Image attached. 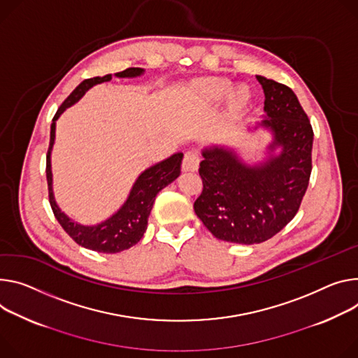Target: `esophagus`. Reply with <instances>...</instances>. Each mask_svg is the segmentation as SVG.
<instances>
[{
	"instance_id": "34e87169",
	"label": "esophagus",
	"mask_w": 358,
	"mask_h": 358,
	"mask_svg": "<svg viewBox=\"0 0 358 358\" xmlns=\"http://www.w3.org/2000/svg\"><path fill=\"white\" fill-rule=\"evenodd\" d=\"M200 164V155L197 150H189L185 152L182 159V171H197Z\"/></svg>"
}]
</instances>
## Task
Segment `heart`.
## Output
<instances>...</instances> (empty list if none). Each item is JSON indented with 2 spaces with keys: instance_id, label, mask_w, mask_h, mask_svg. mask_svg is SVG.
Segmentation results:
<instances>
[{
  "instance_id": "obj_1",
  "label": "heart",
  "mask_w": 358,
  "mask_h": 358,
  "mask_svg": "<svg viewBox=\"0 0 358 358\" xmlns=\"http://www.w3.org/2000/svg\"><path fill=\"white\" fill-rule=\"evenodd\" d=\"M230 90V81L218 77L204 78L196 83L194 85V92H196L197 99L204 104H214L220 101L225 92ZM250 100V90L245 85H238L233 88L229 95H227V106L230 110H240L243 108Z\"/></svg>"
}]
</instances>
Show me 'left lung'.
I'll list each match as a JSON object with an SVG mask.
<instances>
[{"label": "left lung", "instance_id": "obj_1", "mask_svg": "<svg viewBox=\"0 0 358 358\" xmlns=\"http://www.w3.org/2000/svg\"><path fill=\"white\" fill-rule=\"evenodd\" d=\"M264 90L267 118L262 127L274 136L270 151L281 147L259 166H247L229 148L203 151V191L194 211L218 240L259 244L270 240L294 218L311 174L313 127L297 95L284 84L257 76Z\"/></svg>", "mask_w": 358, "mask_h": 358}]
</instances>
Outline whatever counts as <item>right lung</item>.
I'll list each match as a JSON object with an SVG mask.
<instances>
[{
	"mask_svg": "<svg viewBox=\"0 0 358 358\" xmlns=\"http://www.w3.org/2000/svg\"><path fill=\"white\" fill-rule=\"evenodd\" d=\"M144 73L143 69H127L121 73H115V77L120 78H133L138 77ZM113 77L107 74L104 77H94L84 80L61 104L57 110L52 124H51V133H50V147L47 152V182H48V199L52 208V213L61 227L78 245L96 251V252H106L114 254L129 247L136 245L144 236L148 224V215L151 213L154 200L157 194L171 184L180 174H181V161L182 152L173 154L170 158L158 162V164L147 169L144 173L140 174L137 181L134 182L129 196L124 206L113 214L110 218L96 225H81L71 218L64 214L55 200L52 192V173H51V150L54 145L55 138V121L62 114V111L76 104L81 96L95 84H101L110 81Z\"/></svg>",
	"mask_w": 358,
	"mask_h": 358,
	"instance_id": "1",
	"label": "right lung"
}]
</instances>
